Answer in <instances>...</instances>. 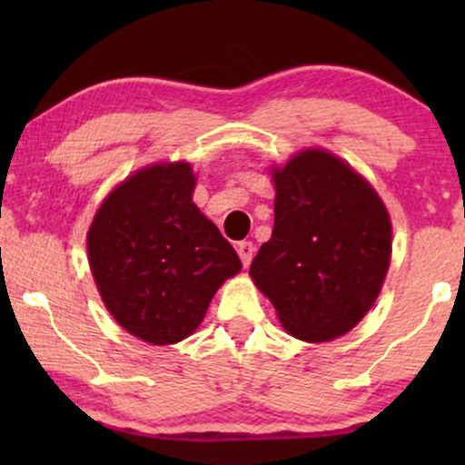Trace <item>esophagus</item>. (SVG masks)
Here are the masks:
<instances>
[{
  "instance_id": "obj_1",
  "label": "esophagus",
  "mask_w": 465,
  "mask_h": 465,
  "mask_svg": "<svg viewBox=\"0 0 465 465\" xmlns=\"http://www.w3.org/2000/svg\"><path fill=\"white\" fill-rule=\"evenodd\" d=\"M237 252H239V258H241V262H243V266H250L256 247H253L250 241H241V243L237 245Z\"/></svg>"
}]
</instances>
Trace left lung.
I'll list each match as a JSON object with an SVG mask.
<instances>
[{
  "label": "left lung",
  "mask_w": 465,
  "mask_h": 465,
  "mask_svg": "<svg viewBox=\"0 0 465 465\" xmlns=\"http://www.w3.org/2000/svg\"><path fill=\"white\" fill-rule=\"evenodd\" d=\"M275 226L250 266L296 339L347 334L377 301L391 256L390 213L364 177L326 150L272 169Z\"/></svg>",
  "instance_id": "1"
}]
</instances>
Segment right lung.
Listing matches in <instances>:
<instances>
[{
  "label": "right lung",
  "instance_id": "obj_1",
  "mask_svg": "<svg viewBox=\"0 0 465 465\" xmlns=\"http://www.w3.org/2000/svg\"><path fill=\"white\" fill-rule=\"evenodd\" d=\"M188 163L150 164L114 188L88 228V262L114 320L152 345L194 332L228 277L232 245L193 203Z\"/></svg>",
  "mask_w": 465,
  "mask_h": 465
}]
</instances>
